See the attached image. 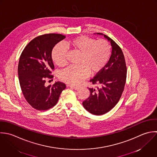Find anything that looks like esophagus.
Returning <instances> with one entry per match:
<instances>
[{
	"label": "esophagus",
	"instance_id": "esophagus-1",
	"mask_svg": "<svg viewBox=\"0 0 157 157\" xmlns=\"http://www.w3.org/2000/svg\"><path fill=\"white\" fill-rule=\"evenodd\" d=\"M68 87H71V89H75V90H78V89H79V87L76 86H73V85H68Z\"/></svg>",
	"mask_w": 157,
	"mask_h": 157
}]
</instances>
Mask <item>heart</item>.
<instances>
[{
	"label": "heart",
	"mask_w": 157,
	"mask_h": 157,
	"mask_svg": "<svg viewBox=\"0 0 157 157\" xmlns=\"http://www.w3.org/2000/svg\"><path fill=\"white\" fill-rule=\"evenodd\" d=\"M68 45L80 53L78 66L70 67L60 73V79L66 83L79 84L88 75L99 73L107 64L111 54V46L105 40H96L87 36H79L68 41ZM67 48L56 46L52 52L54 62L60 67L67 64Z\"/></svg>",
	"instance_id": "b5f03b06"
}]
</instances>
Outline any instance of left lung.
Listing matches in <instances>:
<instances>
[{
	"instance_id": "8db88e82",
	"label": "left lung",
	"mask_w": 157,
	"mask_h": 157,
	"mask_svg": "<svg viewBox=\"0 0 157 157\" xmlns=\"http://www.w3.org/2000/svg\"><path fill=\"white\" fill-rule=\"evenodd\" d=\"M104 36L111 43L112 54L103 70L90 80L97 86L89 88L90 95L82 102L87 111L97 116L109 112L117 105L124 90L127 72L121 48L111 38L106 35Z\"/></svg>"
}]
</instances>
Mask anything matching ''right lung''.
<instances>
[{"instance_id": "right-lung-1", "label": "right lung", "mask_w": 157, "mask_h": 157, "mask_svg": "<svg viewBox=\"0 0 157 157\" xmlns=\"http://www.w3.org/2000/svg\"><path fill=\"white\" fill-rule=\"evenodd\" d=\"M65 38L58 33L44 34L31 40L19 57L17 72L21 89L28 103L34 109L45 111L54 106L66 86L62 82L45 86L46 79H52L54 65L52 51Z\"/></svg>"}]
</instances>
